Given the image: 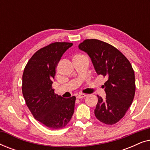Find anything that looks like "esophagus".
<instances>
[{
	"label": "esophagus",
	"mask_w": 150,
	"mask_h": 150,
	"mask_svg": "<svg viewBox=\"0 0 150 150\" xmlns=\"http://www.w3.org/2000/svg\"><path fill=\"white\" fill-rule=\"evenodd\" d=\"M87 95L86 94H84V93H79V95L76 96V98L78 99H81V98H85Z\"/></svg>",
	"instance_id": "esophagus-1"
}]
</instances>
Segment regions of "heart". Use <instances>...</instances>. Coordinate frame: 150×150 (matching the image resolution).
I'll return each mask as SVG.
<instances>
[{
  "mask_svg": "<svg viewBox=\"0 0 150 150\" xmlns=\"http://www.w3.org/2000/svg\"><path fill=\"white\" fill-rule=\"evenodd\" d=\"M81 56H83V55H82V54H76V55H74V57H81ZM73 57V58H74Z\"/></svg>",
  "mask_w": 150,
  "mask_h": 150,
  "instance_id": "b5f03b06",
  "label": "heart"
}]
</instances>
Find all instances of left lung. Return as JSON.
Instances as JSON below:
<instances>
[{
  "label": "left lung",
  "instance_id": "obj_1",
  "mask_svg": "<svg viewBox=\"0 0 150 150\" xmlns=\"http://www.w3.org/2000/svg\"><path fill=\"white\" fill-rule=\"evenodd\" d=\"M87 52L98 75L107 79L103 87L105 99L99 96L94 113L100 122L112 125L124 117L135 93L134 72L128 59L108 43L91 39L79 45Z\"/></svg>",
  "mask_w": 150,
  "mask_h": 150
}]
</instances>
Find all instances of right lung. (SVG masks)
<instances>
[{
	"mask_svg": "<svg viewBox=\"0 0 150 150\" xmlns=\"http://www.w3.org/2000/svg\"><path fill=\"white\" fill-rule=\"evenodd\" d=\"M72 43L54 42L37 51L24 69L22 91L33 116L47 128L60 129L70 121L76 97L63 98L54 93L52 83L61 57Z\"/></svg>",
	"mask_w": 150,
	"mask_h": 150,
	"instance_id": "1",
	"label": "right lung"
}]
</instances>
